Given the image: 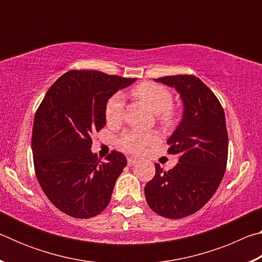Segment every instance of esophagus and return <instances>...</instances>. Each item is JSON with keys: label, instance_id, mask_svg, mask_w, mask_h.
<instances>
[{"label": "esophagus", "instance_id": "esophagus-1", "mask_svg": "<svg viewBox=\"0 0 262 262\" xmlns=\"http://www.w3.org/2000/svg\"><path fill=\"white\" fill-rule=\"evenodd\" d=\"M139 162L137 161V159H135V158H132V157H128V159H127V163H128V166H133V165H135V164Z\"/></svg>", "mask_w": 262, "mask_h": 262}]
</instances>
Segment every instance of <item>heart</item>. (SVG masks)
Masks as SVG:
<instances>
[{
    "label": "heart",
    "instance_id": "b5f03b06",
    "mask_svg": "<svg viewBox=\"0 0 262 262\" xmlns=\"http://www.w3.org/2000/svg\"><path fill=\"white\" fill-rule=\"evenodd\" d=\"M132 95L143 101L154 113L157 114L158 121L164 127L174 126L179 118V112L172 103L173 96L162 84L144 82L132 89ZM125 117V101L120 94H115L107 100L105 106V119L110 126H118ZM159 135L156 132L129 130L119 139V145L125 151L134 155L143 154L149 147L156 144Z\"/></svg>",
    "mask_w": 262,
    "mask_h": 262
}]
</instances>
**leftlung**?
<instances>
[{"mask_svg": "<svg viewBox=\"0 0 262 262\" xmlns=\"http://www.w3.org/2000/svg\"><path fill=\"white\" fill-rule=\"evenodd\" d=\"M176 88L184 101V118L167 143V152L179 163L165 171L155 164L156 173L145 185L147 203L166 219H183L206 205L219 188L228 163V130L220 100L194 75L155 78Z\"/></svg>", "mask_w": 262, "mask_h": 262, "instance_id": "left-lung-1", "label": "left lung"}]
</instances>
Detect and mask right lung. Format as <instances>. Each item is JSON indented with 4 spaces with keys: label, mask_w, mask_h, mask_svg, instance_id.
<instances>
[{
    "label": "right lung",
    "mask_w": 262,
    "mask_h": 262,
    "mask_svg": "<svg viewBox=\"0 0 262 262\" xmlns=\"http://www.w3.org/2000/svg\"><path fill=\"white\" fill-rule=\"evenodd\" d=\"M97 70H69L48 89L34 115V172L57 209L76 219L100 214L127 165L113 150L100 162L92 135L106 123L105 106L119 89L135 82Z\"/></svg>",
    "instance_id": "1"
}]
</instances>
